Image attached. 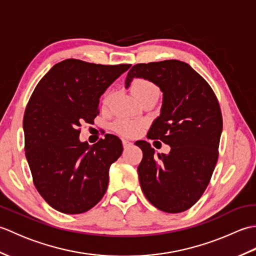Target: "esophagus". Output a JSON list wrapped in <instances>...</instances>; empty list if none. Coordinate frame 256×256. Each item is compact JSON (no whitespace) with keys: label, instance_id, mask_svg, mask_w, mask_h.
I'll use <instances>...</instances> for the list:
<instances>
[{"label":"esophagus","instance_id":"obj_1","mask_svg":"<svg viewBox=\"0 0 256 256\" xmlns=\"http://www.w3.org/2000/svg\"><path fill=\"white\" fill-rule=\"evenodd\" d=\"M123 148H125V150H126V148H130V146H132V143L131 142H128V140H123Z\"/></svg>","mask_w":256,"mask_h":256}]
</instances>
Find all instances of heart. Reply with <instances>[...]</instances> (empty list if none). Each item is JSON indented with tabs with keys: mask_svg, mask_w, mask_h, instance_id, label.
<instances>
[{
	"mask_svg": "<svg viewBox=\"0 0 256 256\" xmlns=\"http://www.w3.org/2000/svg\"><path fill=\"white\" fill-rule=\"evenodd\" d=\"M131 90L133 94L138 98V100L144 99L148 96H158L160 89L154 82L150 80L145 78H135L131 84ZM113 98V91L108 90L104 96H103V106H108L112 101ZM144 128V123L140 121H135V120L130 118H120L114 123V130L118 133L126 138H133L136 136L140 133Z\"/></svg>",
	"mask_w": 256,
	"mask_h": 256,
	"instance_id": "b5f03b06",
	"label": "heart"
}]
</instances>
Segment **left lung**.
Returning a JSON list of instances; mask_svg holds the SVG:
<instances>
[{"label":"left lung","instance_id":"1","mask_svg":"<svg viewBox=\"0 0 256 256\" xmlns=\"http://www.w3.org/2000/svg\"><path fill=\"white\" fill-rule=\"evenodd\" d=\"M133 78H145L162 92L160 116L148 138L160 140L170 152L157 154L146 140L135 145L143 152L138 172L140 188L150 202L168 214L186 211L197 202L210 182L219 156L222 114L214 90L188 64L175 60L138 64Z\"/></svg>","mask_w":256,"mask_h":256}]
</instances>
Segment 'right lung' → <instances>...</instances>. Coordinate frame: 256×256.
Listing matches in <instances>:
<instances>
[{
  "mask_svg": "<svg viewBox=\"0 0 256 256\" xmlns=\"http://www.w3.org/2000/svg\"><path fill=\"white\" fill-rule=\"evenodd\" d=\"M130 67L66 59L32 94L23 120L25 155L37 192L57 211L84 214L104 196L122 142L106 134L92 146L81 143L79 128L94 122L100 96Z\"/></svg>",
  "mask_w": 256,
  "mask_h": 256,
  "instance_id": "obj_1",
  "label": "right lung"
}]
</instances>
